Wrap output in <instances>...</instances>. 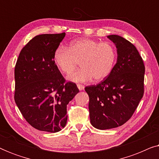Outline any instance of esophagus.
<instances>
[{
    "label": "esophagus",
    "mask_w": 159,
    "mask_h": 159,
    "mask_svg": "<svg viewBox=\"0 0 159 159\" xmlns=\"http://www.w3.org/2000/svg\"><path fill=\"white\" fill-rule=\"evenodd\" d=\"M77 88H78V89H79L80 90H83L84 88V87L82 85V84H77Z\"/></svg>",
    "instance_id": "obj_1"
}]
</instances>
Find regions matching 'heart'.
Here are the masks:
<instances>
[{
    "label": "heart",
    "instance_id": "b5f03b06",
    "mask_svg": "<svg viewBox=\"0 0 159 159\" xmlns=\"http://www.w3.org/2000/svg\"><path fill=\"white\" fill-rule=\"evenodd\" d=\"M53 59L59 70L66 75L72 72L80 62L82 68L68 77L71 82H87L93 78L102 81L114 70L117 51L109 42L80 39L73 41L70 48L59 45L54 52Z\"/></svg>",
    "mask_w": 159,
    "mask_h": 159
}]
</instances>
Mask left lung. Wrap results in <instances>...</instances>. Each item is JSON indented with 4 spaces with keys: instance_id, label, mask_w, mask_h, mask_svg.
Listing matches in <instances>:
<instances>
[{
    "instance_id": "8db88e82",
    "label": "left lung",
    "mask_w": 159,
    "mask_h": 159,
    "mask_svg": "<svg viewBox=\"0 0 159 159\" xmlns=\"http://www.w3.org/2000/svg\"><path fill=\"white\" fill-rule=\"evenodd\" d=\"M108 38L117 48V61L108 77L87 86L90 123L98 129L124 125L133 115L144 93L145 65L135 46L122 37Z\"/></svg>"
}]
</instances>
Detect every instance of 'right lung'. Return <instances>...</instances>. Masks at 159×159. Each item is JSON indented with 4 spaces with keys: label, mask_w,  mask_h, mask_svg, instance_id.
<instances>
[{
    "label": "right lung",
    "mask_w": 159,
    "mask_h": 159,
    "mask_svg": "<svg viewBox=\"0 0 159 159\" xmlns=\"http://www.w3.org/2000/svg\"><path fill=\"white\" fill-rule=\"evenodd\" d=\"M65 34L34 37L21 49L15 66V102L26 121L40 131L61 130L66 125L67 104L79 93L54 62V52Z\"/></svg>",
    "instance_id": "right-lung-1"
}]
</instances>
